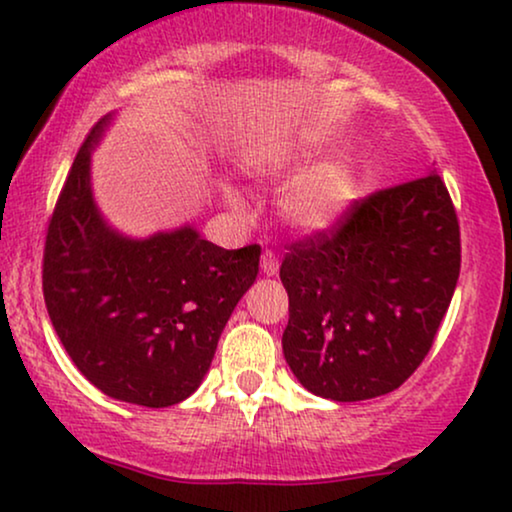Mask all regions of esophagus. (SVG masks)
<instances>
[{
	"label": "esophagus",
	"mask_w": 512,
	"mask_h": 512,
	"mask_svg": "<svg viewBox=\"0 0 512 512\" xmlns=\"http://www.w3.org/2000/svg\"><path fill=\"white\" fill-rule=\"evenodd\" d=\"M261 270H263V275H268V277H275L279 272V258L272 254L270 249H265L261 254Z\"/></svg>",
	"instance_id": "1"
}]
</instances>
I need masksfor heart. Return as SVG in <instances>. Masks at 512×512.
<instances>
[{
  "label": "heart",
  "mask_w": 512,
  "mask_h": 512,
  "mask_svg": "<svg viewBox=\"0 0 512 512\" xmlns=\"http://www.w3.org/2000/svg\"><path fill=\"white\" fill-rule=\"evenodd\" d=\"M307 156L296 149H272L258 158V172L268 179H289L300 172ZM235 207L242 198L233 188L226 191ZM356 200V174L342 160L317 165L293 181L282 198V216L291 228L305 235L331 233L345 221Z\"/></svg>",
  "instance_id": "b5f03b06"
}]
</instances>
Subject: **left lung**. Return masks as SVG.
I'll return each mask as SVG.
<instances>
[{"label":"left lung","instance_id":"left-lung-1","mask_svg":"<svg viewBox=\"0 0 512 512\" xmlns=\"http://www.w3.org/2000/svg\"><path fill=\"white\" fill-rule=\"evenodd\" d=\"M461 268L459 221L438 174L356 202L331 233L291 244L284 359L338 403L401 387L429 354Z\"/></svg>","mask_w":512,"mask_h":512}]
</instances>
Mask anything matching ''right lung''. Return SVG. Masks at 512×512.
<instances>
[{
	"label": "right lung",
	"instance_id": "right-lung-1",
	"mask_svg": "<svg viewBox=\"0 0 512 512\" xmlns=\"http://www.w3.org/2000/svg\"><path fill=\"white\" fill-rule=\"evenodd\" d=\"M114 114L90 130L48 223L44 300L90 384L116 401L167 408L200 387L261 247L221 249L191 223L128 237L97 207L90 158Z\"/></svg>",
	"mask_w": 512,
	"mask_h": 512
}]
</instances>
